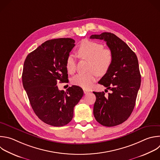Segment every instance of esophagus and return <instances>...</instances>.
<instances>
[{
	"mask_svg": "<svg viewBox=\"0 0 160 160\" xmlns=\"http://www.w3.org/2000/svg\"><path fill=\"white\" fill-rule=\"evenodd\" d=\"M89 92H90V91H89V90H87V89H83V92H84V93H85V94L88 93Z\"/></svg>",
	"mask_w": 160,
	"mask_h": 160,
	"instance_id": "esophagus-1",
	"label": "esophagus"
}]
</instances>
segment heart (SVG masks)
<instances>
[{
	"instance_id": "obj_1",
	"label": "heart",
	"mask_w": 160,
	"mask_h": 160,
	"mask_svg": "<svg viewBox=\"0 0 160 160\" xmlns=\"http://www.w3.org/2000/svg\"><path fill=\"white\" fill-rule=\"evenodd\" d=\"M77 54L80 59L89 61L88 70L86 73H80L72 79V83L83 88H89L97 78L98 73L104 75L111 68L114 59L113 52L109 48H104L102 43L88 39L83 40L79 44ZM66 68L69 73L76 70V60L70 55L66 60Z\"/></svg>"
}]
</instances>
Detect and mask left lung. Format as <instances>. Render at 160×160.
I'll list each match as a JSON object with an SVG mask.
<instances>
[{"label":"left lung","instance_id":"left-lung-1","mask_svg":"<svg viewBox=\"0 0 160 160\" xmlns=\"http://www.w3.org/2000/svg\"><path fill=\"white\" fill-rule=\"evenodd\" d=\"M90 38L104 40L114 56L111 68L98 82L111 92L105 97L103 92H93L96 96L93 115L102 126H118L129 118L134 108L141 85L138 58L128 45L113 33L93 34Z\"/></svg>","mask_w":160,"mask_h":160}]
</instances>
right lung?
<instances>
[{
  "mask_svg": "<svg viewBox=\"0 0 160 160\" xmlns=\"http://www.w3.org/2000/svg\"><path fill=\"white\" fill-rule=\"evenodd\" d=\"M75 46L72 38H58L45 41L27 56L22 80L36 115L44 123L55 127L68 124L73 109L83 95L78 86L60 90L58 80H68L66 60Z\"/></svg>",
  "mask_w": 160,
  "mask_h": 160,
  "instance_id": "add662e5",
  "label": "right lung"
}]
</instances>
